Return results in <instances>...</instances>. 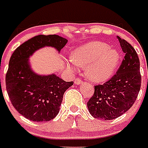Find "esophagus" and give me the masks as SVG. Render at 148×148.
<instances>
[{
	"label": "esophagus",
	"instance_id": "esophagus-1",
	"mask_svg": "<svg viewBox=\"0 0 148 148\" xmlns=\"http://www.w3.org/2000/svg\"><path fill=\"white\" fill-rule=\"evenodd\" d=\"M82 83V80H80L79 78H76L74 80V84H81Z\"/></svg>",
	"mask_w": 148,
	"mask_h": 148
}]
</instances>
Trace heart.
I'll return each mask as SVG.
<instances>
[{"mask_svg":"<svg viewBox=\"0 0 148 148\" xmlns=\"http://www.w3.org/2000/svg\"><path fill=\"white\" fill-rule=\"evenodd\" d=\"M120 61L119 53L108 44L92 41L79 46L72 51L71 59L66 60L67 67L77 71L85 67V75L94 82H105L113 76Z\"/></svg>","mask_w":148,"mask_h":148,"instance_id":"heart-1","label":"heart"}]
</instances>
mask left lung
<instances>
[{"instance_id": "left-lung-1", "label": "left lung", "mask_w": 148, "mask_h": 148, "mask_svg": "<svg viewBox=\"0 0 148 148\" xmlns=\"http://www.w3.org/2000/svg\"><path fill=\"white\" fill-rule=\"evenodd\" d=\"M125 53L122 64L109 81L95 86L93 96L87 103L89 112L96 119L111 120L129 110L140 89V60L136 50L126 40L116 36Z\"/></svg>"}]
</instances>
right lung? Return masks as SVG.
Instances as JSON below:
<instances>
[{
  "label": "right lung",
  "mask_w": 148,
  "mask_h": 148,
  "mask_svg": "<svg viewBox=\"0 0 148 148\" xmlns=\"http://www.w3.org/2000/svg\"><path fill=\"white\" fill-rule=\"evenodd\" d=\"M67 39L57 35H39L25 42L11 55L6 74V88L14 109L31 121H49L57 116L63 96L74 82L55 74L41 75L32 69L30 56L45 47L58 53Z\"/></svg>",
  "instance_id": "1"
}]
</instances>
